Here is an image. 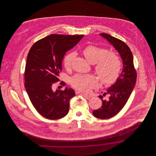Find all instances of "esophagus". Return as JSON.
Listing matches in <instances>:
<instances>
[{
    "instance_id": "esophagus-1",
    "label": "esophagus",
    "mask_w": 156,
    "mask_h": 156,
    "mask_svg": "<svg viewBox=\"0 0 156 156\" xmlns=\"http://www.w3.org/2000/svg\"><path fill=\"white\" fill-rule=\"evenodd\" d=\"M80 95H82L83 97H85L87 99H89L90 98V95L87 94H84V93H80Z\"/></svg>"
}]
</instances>
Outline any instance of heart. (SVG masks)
I'll use <instances>...</instances> for the list:
<instances>
[{"label": "heart", "mask_w": 156, "mask_h": 156, "mask_svg": "<svg viewBox=\"0 0 156 156\" xmlns=\"http://www.w3.org/2000/svg\"><path fill=\"white\" fill-rule=\"evenodd\" d=\"M83 54L90 64H95V72L103 84L109 85L116 81L121 71V62L115 53L89 45L83 49ZM74 58V53H68L64 57L63 64L67 70L71 68ZM70 83L73 88L82 92H88L98 85L97 80L92 75L77 74L71 79Z\"/></svg>", "instance_id": "heart-1"}]
</instances>
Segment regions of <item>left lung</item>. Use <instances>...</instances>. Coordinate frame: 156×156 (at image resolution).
Segmentation results:
<instances>
[{
	"mask_svg": "<svg viewBox=\"0 0 156 156\" xmlns=\"http://www.w3.org/2000/svg\"><path fill=\"white\" fill-rule=\"evenodd\" d=\"M106 39L119 53L123 64V69L116 82L103 94V96L110 95L108 100H103V97H99L102 100V106L97 110L92 112V114L99 119H108L116 115L126 104L129 98L136 82L137 74L134 67L133 57L129 47L122 41L109 34H100Z\"/></svg>",
	"mask_w": 156,
	"mask_h": 156,
	"instance_id": "8db88e82",
	"label": "left lung"
}]
</instances>
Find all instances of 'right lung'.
Instances as JSON below:
<instances>
[{
	"label": "right lung",
	"mask_w": 156,
	"mask_h": 156,
	"mask_svg": "<svg viewBox=\"0 0 156 156\" xmlns=\"http://www.w3.org/2000/svg\"><path fill=\"white\" fill-rule=\"evenodd\" d=\"M84 35L51 34L42 38L30 48L24 71V87L37 112L49 119H58L69 112V100L74 90L66 88L53 90L59 81L62 62L67 51L77 44ZM60 84L65 86L64 82Z\"/></svg>",
	"instance_id": "1"
}]
</instances>
